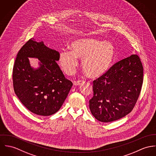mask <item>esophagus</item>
<instances>
[{
    "label": "esophagus",
    "mask_w": 156,
    "mask_h": 156,
    "mask_svg": "<svg viewBox=\"0 0 156 156\" xmlns=\"http://www.w3.org/2000/svg\"><path fill=\"white\" fill-rule=\"evenodd\" d=\"M84 84V82L83 81H75L73 82V85L74 86H81Z\"/></svg>",
    "instance_id": "1"
}]
</instances>
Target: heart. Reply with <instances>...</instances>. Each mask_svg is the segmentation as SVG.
Segmentation results:
<instances>
[{
    "instance_id": "1",
    "label": "heart",
    "mask_w": 156,
    "mask_h": 156,
    "mask_svg": "<svg viewBox=\"0 0 156 156\" xmlns=\"http://www.w3.org/2000/svg\"><path fill=\"white\" fill-rule=\"evenodd\" d=\"M69 48L70 51L60 52L59 58L62 69L68 75L75 72L78 65L77 58H80L82 68L88 76L99 78L110 68L115 56V48L111 43L94 38L75 40Z\"/></svg>"
}]
</instances>
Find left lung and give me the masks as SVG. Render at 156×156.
<instances>
[{"mask_svg": "<svg viewBox=\"0 0 156 156\" xmlns=\"http://www.w3.org/2000/svg\"><path fill=\"white\" fill-rule=\"evenodd\" d=\"M143 66L137 54L115 63L93 81V96L89 101L92 115L99 121L119 120L136 103L143 84Z\"/></svg>", "mask_w": 156, "mask_h": 156, "instance_id": "left-lung-1", "label": "left lung"}]
</instances>
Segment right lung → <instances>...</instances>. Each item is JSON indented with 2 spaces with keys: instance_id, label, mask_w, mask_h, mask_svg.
<instances>
[{
  "instance_id": "right-lung-1",
  "label": "right lung",
  "mask_w": 156,
  "mask_h": 156,
  "mask_svg": "<svg viewBox=\"0 0 156 156\" xmlns=\"http://www.w3.org/2000/svg\"><path fill=\"white\" fill-rule=\"evenodd\" d=\"M28 57L37 58L40 67L31 68ZM59 58V52L34 39L18 52L12 71L14 90L23 105L35 114L48 116L57 112L73 85L57 65Z\"/></svg>"
}]
</instances>
